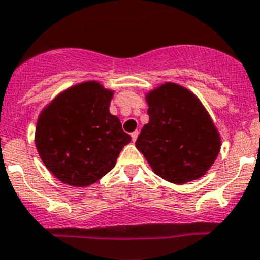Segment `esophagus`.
<instances>
[{"label":"esophagus","mask_w":260,"mask_h":260,"mask_svg":"<svg viewBox=\"0 0 260 260\" xmlns=\"http://www.w3.org/2000/svg\"><path fill=\"white\" fill-rule=\"evenodd\" d=\"M138 135H140V131H135V132H132V135H131V137H132V141L133 142H136V140H137Z\"/></svg>","instance_id":"1"}]
</instances>
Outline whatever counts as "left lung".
<instances>
[{"label":"left lung","instance_id":"left-lung-1","mask_svg":"<svg viewBox=\"0 0 260 260\" xmlns=\"http://www.w3.org/2000/svg\"><path fill=\"white\" fill-rule=\"evenodd\" d=\"M148 123L136 147L156 175L173 184L202 178L221 150V136L198 96L175 82H164L145 95Z\"/></svg>","mask_w":260,"mask_h":260}]
</instances>
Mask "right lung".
I'll use <instances>...</instances> for the list:
<instances>
[{"label":"right lung","mask_w":260,"mask_h":260,"mask_svg":"<svg viewBox=\"0 0 260 260\" xmlns=\"http://www.w3.org/2000/svg\"><path fill=\"white\" fill-rule=\"evenodd\" d=\"M113 96L114 90L90 80L60 91L39 113L35 147L59 181L82 188L96 183L131 142L119 118L109 112Z\"/></svg>","instance_id":"1"}]
</instances>
